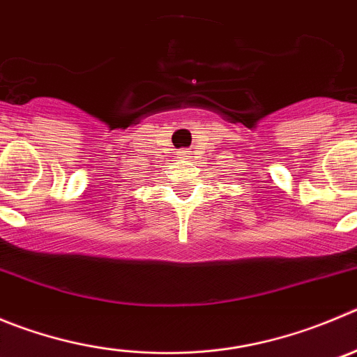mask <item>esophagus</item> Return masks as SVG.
<instances>
[{
    "label": "esophagus",
    "instance_id": "esophagus-1",
    "mask_svg": "<svg viewBox=\"0 0 357 357\" xmlns=\"http://www.w3.org/2000/svg\"><path fill=\"white\" fill-rule=\"evenodd\" d=\"M186 156H190V151H186V149L179 151V158H186Z\"/></svg>",
    "mask_w": 357,
    "mask_h": 357
}]
</instances>
